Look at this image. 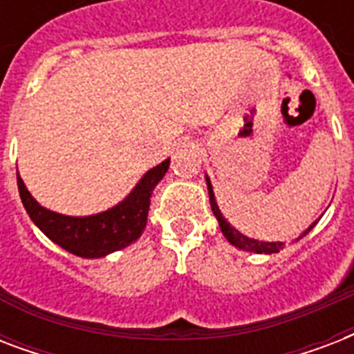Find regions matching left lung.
Returning <instances> with one entry per match:
<instances>
[{
  "label": "left lung",
  "mask_w": 354,
  "mask_h": 354,
  "mask_svg": "<svg viewBox=\"0 0 354 354\" xmlns=\"http://www.w3.org/2000/svg\"><path fill=\"white\" fill-rule=\"evenodd\" d=\"M205 183H207V193H209V202H211V209H213V215L216 216V221H218V226H221L222 230V235L226 236L227 242L230 244H233L235 248H239V250H244V252H253V253H277L279 250H283L285 248V242H268V241H257V239H252V236H246L244 233H241L239 230H235V227L230 224V222L224 218V215L221 213V209H218V204H216V198H215V193H213V185H211V180L209 176H205ZM319 221V218H318ZM318 221H314L310 226L305 230V232L301 233V235L297 236V239H294L292 242H297L299 239H303V236L307 235L310 230H313L316 224H318Z\"/></svg>",
  "instance_id": "8db88e82"
}]
</instances>
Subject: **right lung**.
Segmentation results:
<instances>
[{
  "label": "right lung",
  "instance_id": "add662e5",
  "mask_svg": "<svg viewBox=\"0 0 354 354\" xmlns=\"http://www.w3.org/2000/svg\"><path fill=\"white\" fill-rule=\"evenodd\" d=\"M171 160L161 161L141 176L124 200L110 209L88 216H69L47 209L32 198L18 172L19 198L30 221L55 244L77 257L99 259L122 250L143 233L152 191L165 176Z\"/></svg>",
  "mask_w": 354,
  "mask_h": 354
}]
</instances>
